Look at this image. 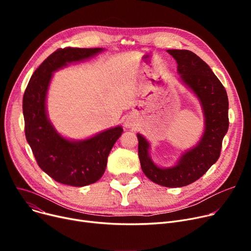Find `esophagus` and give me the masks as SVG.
I'll return each instance as SVG.
<instances>
[{
  "label": "esophagus",
  "mask_w": 251,
  "mask_h": 251,
  "mask_svg": "<svg viewBox=\"0 0 251 251\" xmlns=\"http://www.w3.org/2000/svg\"><path fill=\"white\" fill-rule=\"evenodd\" d=\"M134 125H135V122L132 118H127L124 122V126L126 128H132Z\"/></svg>",
  "instance_id": "esophagus-1"
}]
</instances>
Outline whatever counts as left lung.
<instances>
[{
    "mask_svg": "<svg viewBox=\"0 0 251 251\" xmlns=\"http://www.w3.org/2000/svg\"><path fill=\"white\" fill-rule=\"evenodd\" d=\"M178 64L181 80L199 98L204 114V132L197 146L184 152L172 168H159L150 157V143L137 134L141 169L152 182L165 187H183L200 179L220 157L229 128V101L225 87L209 66L187 50H168Z\"/></svg>",
    "mask_w": 251,
    "mask_h": 251,
    "instance_id": "1",
    "label": "left lung"
}]
</instances>
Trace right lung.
Masks as SVG:
<instances>
[{
    "label": "right lung",
    "instance_id": "right-lung-1",
    "mask_svg": "<svg viewBox=\"0 0 251 251\" xmlns=\"http://www.w3.org/2000/svg\"><path fill=\"white\" fill-rule=\"evenodd\" d=\"M101 50L100 48L57 50L34 71L24 91L26 140L38 167L65 185L82 187L100 180L107 167L108 155L123 132V128L117 126L84 140L71 141L62 137L48 119L46 98L52 72Z\"/></svg>",
    "mask_w": 251,
    "mask_h": 251
}]
</instances>
